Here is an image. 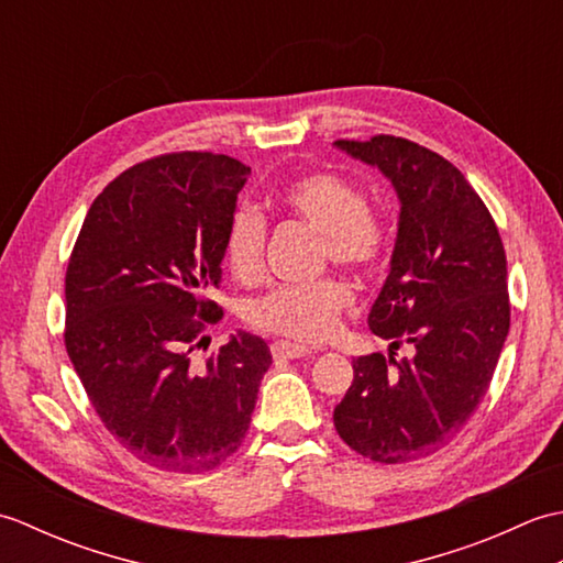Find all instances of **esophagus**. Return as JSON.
<instances>
[{
  "label": "esophagus",
  "instance_id": "34e87169",
  "mask_svg": "<svg viewBox=\"0 0 563 563\" xmlns=\"http://www.w3.org/2000/svg\"><path fill=\"white\" fill-rule=\"evenodd\" d=\"M271 351H273V357H283V361H297V357H307L312 353V349L292 341H275L271 345Z\"/></svg>",
  "mask_w": 563,
  "mask_h": 563
}]
</instances>
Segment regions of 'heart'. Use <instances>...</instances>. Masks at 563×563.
Here are the masks:
<instances>
[{
    "instance_id": "1",
    "label": "heart",
    "mask_w": 563,
    "mask_h": 563,
    "mask_svg": "<svg viewBox=\"0 0 563 563\" xmlns=\"http://www.w3.org/2000/svg\"><path fill=\"white\" fill-rule=\"evenodd\" d=\"M280 206L324 239V258L357 273L375 271L387 251V230L367 208V198L349 178L317 172L283 188ZM266 220L239 208L224 234V261L239 280H254L263 268ZM351 290L336 278L309 285H285L251 305L256 327L300 341H321L339 327Z\"/></svg>"
}]
</instances>
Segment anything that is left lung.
I'll return each instance as SVG.
<instances>
[{
    "instance_id": "left-lung-1",
    "label": "left lung",
    "mask_w": 563,
    "mask_h": 563,
    "mask_svg": "<svg viewBox=\"0 0 563 563\" xmlns=\"http://www.w3.org/2000/svg\"><path fill=\"white\" fill-rule=\"evenodd\" d=\"M336 150L379 169L399 198L367 327L389 351L409 343L413 355L355 357L333 426L367 460L413 462L460 433L494 377L510 329L506 251L492 212L440 154L391 135L339 140Z\"/></svg>"
}]
</instances>
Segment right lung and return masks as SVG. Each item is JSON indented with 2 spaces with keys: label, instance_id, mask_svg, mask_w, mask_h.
<instances>
[{
  "label": "right lung",
  "instance_id": "add662e5",
  "mask_svg": "<svg viewBox=\"0 0 563 563\" xmlns=\"http://www.w3.org/2000/svg\"><path fill=\"white\" fill-rule=\"evenodd\" d=\"M249 176L210 152L135 164L91 202L67 266L69 361L111 435L166 472H208L239 450L273 363L246 331L190 361L222 314L208 292Z\"/></svg>",
  "mask_w": 563,
  "mask_h": 563
}]
</instances>
